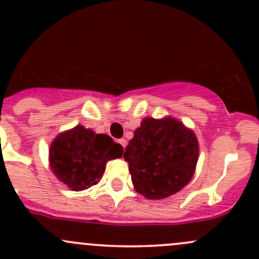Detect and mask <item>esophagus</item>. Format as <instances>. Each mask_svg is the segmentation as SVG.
Here are the masks:
<instances>
[{"label": "esophagus", "instance_id": "esophagus-1", "mask_svg": "<svg viewBox=\"0 0 259 259\" xmlns=\"http://www.w3.org/2000/svg\"><path fill=\"white\" fill-rule=\"evenodd\" d=\"M119 141V144H120V145L122 146V148L125 149V146H126V140H125V139H120V140H118Z\"/></svg>", "mask_w": 259, "mask_h": 259}]
</instances>
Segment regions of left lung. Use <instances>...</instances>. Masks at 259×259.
<instances>
[{
  "label": "left lung",
  "instance_id": "1",
  "mask_svg": "<svg viewBox=\"0 0 259 259\" xmlns=\"http://www.w3.org/2000/svg\"><path fill=\"white\" fill-rule=\"evenodd\" d=\"M135 191L162 200L184 189L195 174L198 141L195 133L171 116L145 118L124 152Z\"/></svg>",
  "mask_w": 259,
  "mask_h": 259
}]
</instances>
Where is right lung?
I'll return each mask as SVG.
<instances>
[{"label": "right lung", "mask_w": 259, "mask_h": 259, "mask_svg": "<svg viewBox=\"0 0 259 259\" xmlns=\"http://www.w3.org/2000/svg\"><path fill=\"white\" fill-rule=\"evenodd\" d=\"M122 156V146L107 134L77 125L61 133L50 148V166L54 175L73 191L98 184L105 164Z\"/></svg>", "instance_id": "add662e5"}]
</instances>
